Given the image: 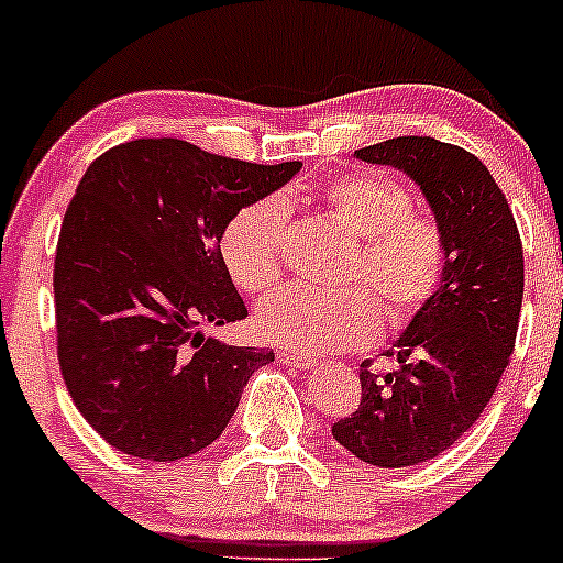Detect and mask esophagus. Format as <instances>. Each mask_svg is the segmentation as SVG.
<instances>
[{"label":"esophagus","instance_id":"34e87169","mask_svg":"<svg viewBox=\"0 0 563 563\" xmlns=\"http://www.w3.org/2000/svg\"><path fill=\"white\" fill-rule=\"evenodd\" d=\"M277 360H280L286 367H299V371H312V367L318 365L312 357H301V354H290V352H280L277 354Z\"/></svg>","mask_w":563,"mask_h":563}]
</instances>
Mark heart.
<instances>
[{"label": "heart", "instance_id": "heart-1", "mask_svg": "<svg viewBox=\"0 0 563 563\" xmlns=\"http://www.w3.org/2000/svg\"><path fill=\"white\" fill-rule=\"evenodd\" d=\"M331 214L363 238L339 294L286 288L256 309V333L301 354L344 352L371 344L380 307L407 322L429 303L444 273V235L434 219L416 214L402 185L384 174H344L320 190ZM290 209L283 196L245 206L222 232V262L238 288L264 294L280 280Z\"/></svg>", "mask_w": 563, "mask_h": 563}]
</instances>
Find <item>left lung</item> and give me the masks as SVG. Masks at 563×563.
Returning a JSON list of instances; mask_svg holds the SVG:
<instances>
[{
    "label": "left lung",
    "mask_w": 563,
    "mask_h": 563,
    "mask_svg": "<svg viewBox=\"0 0 563 563\" xmlns=\"http://www.w3.org/2000/svg\"><path fill=\"white\" fill-rule=\"evenodd\" d=\"M354 156L421 187L448 256L434 296L384 352L397 371L360 365L357 412L331 431L371 466H418L466 434L500 384L525 299L521 238L493 174L463 147L394 137Z\"/></svg>",
    "instance_id": "8db88e82"
}]
</instances>
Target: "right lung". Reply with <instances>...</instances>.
<instances>
[{"label": "right lung", "mask_w": 563, "mask_h": 563, "mask_svg": "<svg viewBox=\"0 0 563 563\" xmlns=\"http://www.w3.org/2000/svg\"><path fill=\"white\" fill-rule=\"evenodd\" d=\"M301 161L249 164L185 140H132L84 172L55 256L57 357L87 423L124 455L169 463L228 429L243 386L275 360L203 325L249 314L222 232Z\"/></svg>", "instance_id": "1"}]
</instances>
